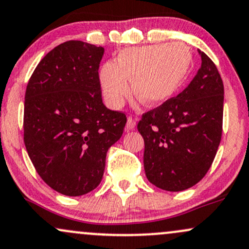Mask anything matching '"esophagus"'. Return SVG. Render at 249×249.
<instances>
[{
    "mask_svg": "<svg viewBox=\"0 0 249 249\" xmlns=\"http://www.w3.org/2000/svg\"><path fill=\"white\" fill-rule=\"evenodd\" d=\"M137 125V119L134 118L133 116H128L127 117V123H126V127L127 130H133Z\"/></svg>",
    "mask_w": 249,
    "mask_h": 249,
    "instance_id": "obj_1",
    "label": "esophagus"
}]
</instances>
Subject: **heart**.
<instances>
[{
  "label": "heart",
  "mask_w": 249,
  "mask_h": 249,
  "mask_svg": "<svg viewBox=\"0 0 249 249\" xmlns=\"http://www.w3.org/2000/svg\"><path fill=\"white\" fill-rule=\"evenodd\" d=\"M190 50L182 43L159 44L122 51L116 62L102 67L101 83L107 103L119 107L130 94L147 106L168 101L183 83L191 67Z\"/></svg>",
  "instance_id": "1"
}]
</instances>
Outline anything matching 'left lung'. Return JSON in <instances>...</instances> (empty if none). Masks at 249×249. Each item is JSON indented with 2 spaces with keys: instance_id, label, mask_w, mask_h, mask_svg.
<instances>
[{
  "instance_id": "left-lung-1",
  "label": "left lung",
  "mask_w": 249,
  "mask_h": 249,
  "mask_svg": "<svg viewBox=\"0 0 249 249\" xmlns=\"http://www.w3.org/2000/svg\"><path fill=\"white\" fill-rule=\"evenodd\" d=\"M202 66L176 97L142 113L143 168L148 181L167 191L189 189L213 162L223 132L224 85L213 61L199 51Z\"/></svg>"
}]
</instances>
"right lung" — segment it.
Here are the masks:
<instances>
[{
	"label": "right lung",
	"instance_id": "add662e5",
	"mask_svg": "<svg viewBox=\"0 0 249 249\" xmlns=\"http://www.w3.org/2000/svg\"><path fill=\"white\" fill-rule=\"evenodd\" d=\"M103 47L68 40L41 59L24 101V143L36 172L66 196L90 193L103 178L107 152L126 115L102 102Z\"/></svg>",
	"mask_w": 249,
	"mask_h": 249
}]
</instances>
